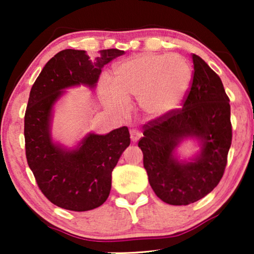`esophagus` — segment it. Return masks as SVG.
Returning <instances> with one entry per match:
<instances>
[{"mask_svg":"<svg viewBox=\"0 0 254 254\" xmlns=\"http://www.w3.org/2000/svg\"><path fill=\"white\" fill-rule=\"evenodd\" d=\"M141 136H142V133L140 130H136V129L130 130V138L133 142H137L141 138Z\"/></svg>","mask_w":254,"mask_h":254,"instance_id":"34e87169","label":"esophagus"}]
</instances>
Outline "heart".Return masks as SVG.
I'll return each instance as SVG.
<instances>
[{
  "label": "heart",
  "mask_w": 254,
  "mask_h": 254,
  "mask_svg": "<svg viewBox=\"0 0 254 254\" xmlns=\"http://www.w3.org/2000/svg\"><path fill=\"white\" fill-rule=\"evenodd\" d=\"M192 81V68L179 55L144 54L117 64L112 88L103 85L104 102L110 110L124 114L127 102L138 98L142 112L158 118L182 102Z\"/></svg>",
  "instance_id": "heart-1"
}]
</instances>
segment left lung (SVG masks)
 Instances as JSON below:
<instances>
[{
	"label": "left lung",
	"instance_id": "1",
	"mask_svg": "<svg viewBox=\"0 0 254 254\" xmlns=\"http://www.w3.org/2000/svg\"><path fill=\"white\" fill-rule=\"evenodd\" d=\"M192 59L193 82L183 107L145 125L138 142L151 189L173 206L195 202L217 186L232 138L230 104L221 78L200 57ZM186 140L198 147L190 158L179 152Z\"/></svg>",
	"mask_w": 254,
	"mask_h": 254
}]
</instances>
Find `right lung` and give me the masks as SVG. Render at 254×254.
<instances>
[{"label":"right lung","mask_w":254,"mask_h":254,"mask_svg":"<svg viewBox=\"0 0 254 254\" xmlns=\"http://www.w3.org/2000/svg\"><path fill=\"white\" fill-rule=\"evenodd\" d=\"M125 53L99 51L90 60L84 51L64 50L45 64L30 91L25 119L26 159L44 195L58 207L86 211L110 195L112 171L130 143L127 127L107 134L90 131L72 147L52 134L55 106L70 88L95 89L104 65Z\"/></svg>","instance_id":"right-lung-1"}]
</instances>
